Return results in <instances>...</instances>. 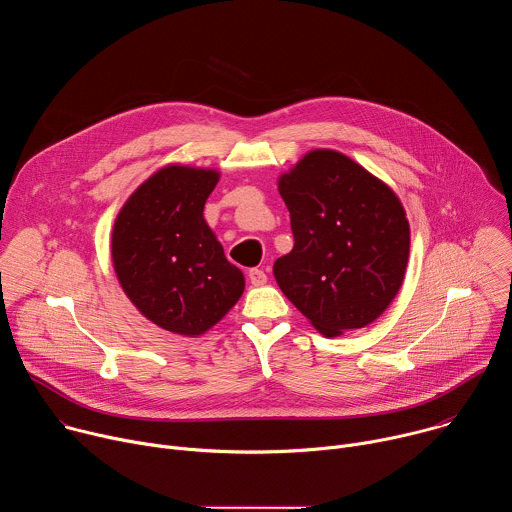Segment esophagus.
<instances>
[{
  "label": "esophagus",
  "instance_id": "esophagus-1",
  "mask_svg": "<svg viewBox=\"0 0 512 512\" xmlns=\"http://www.w3.org/2000/svg\"><path fill=\"white\" fill-rule=\"evenodd\" d=\"M249 281H251L253 285H265V283H267V275H265L263 269L253 267V269H249Z\"/></svg>",
  "mask_w": 512,
  "mask_h": 512
}]
</instances>
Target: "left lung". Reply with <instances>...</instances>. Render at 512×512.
<instances>
[{"label": "left lung", "instance_id": "8db88e82", "mask_svg": "<svg viewBox=\"0 0 512 512\" xmlns=\"http://www.w3.org/2000/svg\"><path fill=\"white\" fill-rule=\"evenodd\" d=\"M294 249L273 263L287 300L324 336L364 328L397 296L409 223L395 192L350 158L316 150L279 178Z\"/></svg>", "mask_w": 512, "mask_h": 512}]
</instances>
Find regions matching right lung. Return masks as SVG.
Listing matches in <instances>:
<instances>
[{
  "label": "right lung",
  "mask_w": 512,
  "mask_h": 512,
  "mask_svg": "<svg viewBox=\"0 0 512 512\" xmlns=\"http://www.w3.org/2000/svg\"><path fill=\"white\" fill-rule=\"evenodd\" d=\"M216 182L214 170L168 166L131 194L113 229V265L127 298L184 336L212 328L245 289L202 216Z\"/></svg>",
  "instance_id": "1"
}]
</instances>
